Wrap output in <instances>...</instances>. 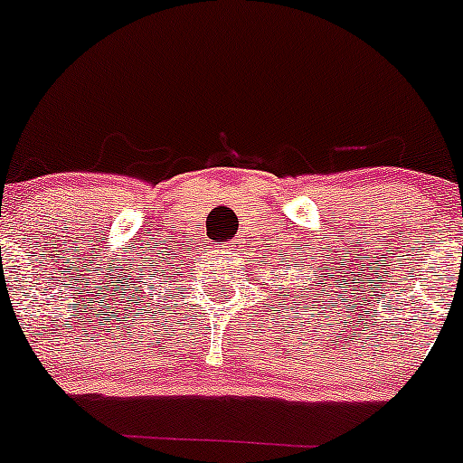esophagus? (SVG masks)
<instances>
[{
  "label": "esophagus",
  "instance_id": "1",
  "mask_svg": "<svg viewBox=\"0 0 463 463\" xmlns=\"http://www.w3.org/2000/svg\"><path fill=\"white\" fill-rule=\"evenodd\" d=\"M238 247H241V238H236V241L227 242V251H238Z\"/></svg>",
  "mask_w": 463,
  "mask_h": 463
}]
</instances>
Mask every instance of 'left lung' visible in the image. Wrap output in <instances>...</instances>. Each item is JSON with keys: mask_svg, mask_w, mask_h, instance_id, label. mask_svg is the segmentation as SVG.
<instances>
[{"mask_svg": "<svg viewBox=\"0 0 463 463\" xmlns=\"http://www.w3.org/2000/svg\"><path fill=\"white\" fill-rule=\"evenodd\" d=\"M297 288H301V285H297ZM297 294H298V292H297Z\"/></svg>", "mask_w": 463, "mask_h": 463, "instance_id": "8db88e82", "label": "left lung"}]
</instances>
